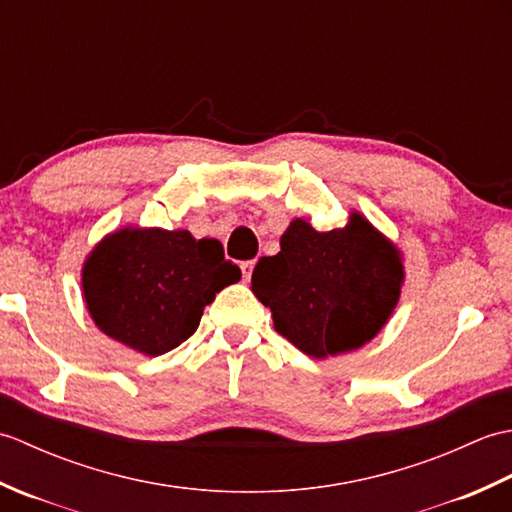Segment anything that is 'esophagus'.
<instances>
[{
    "instance_id": "obj_1",
    "label": "esophagus",
    "mask_w": 512,
    "mask_h": 512,
    "mask_svg": "<svg viewBox=\"0 0 512 512\" xmlns=\"http://www.w3.org/2000/svg\"><path fill=\"white\" fill-rule=\"evenodd\" d=\"M239 268H242V277L248 281V279H250V275H253L255 262H253V259H250V262H242V266H239Z\"/></svg>"
}]
</instances>
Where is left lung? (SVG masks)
<instances>
[{"instance_id":"left-lung-1","label":"left lung","mask_w":512,"mask_h":512,"mask_svg":"<svg viewBox=\"0 0 512 512\" xmlns=\"http://www.w3.org/2000/svg\"><path fill=\"white\" fill-rule=\"evenodd\" d=\"M262 257L250 290L273 312L275 330L312 358L339 356L369 343L394 314L405 262L400 248L363 213L317 231L297 217Z\"/></svg>"}]
</instances>
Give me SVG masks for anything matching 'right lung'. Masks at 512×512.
Segmentation results:
<instances>
[{"instance_id": "1", "label": "right lung", "mask_w": 512, "mask_h": 512, "mask_svg": "<svg viewBox=\"0 0 512 512\" xmlns=\"http://www.w3.org/2000/svg\"><path fill=\"white\" fill-rule=\"evenodd\" d=\"M242 279L217 239L127 224L83 259L81 290L92 321L129 350L160 356L198 330L204 308Z\"/></svg>"}]
</instances>
